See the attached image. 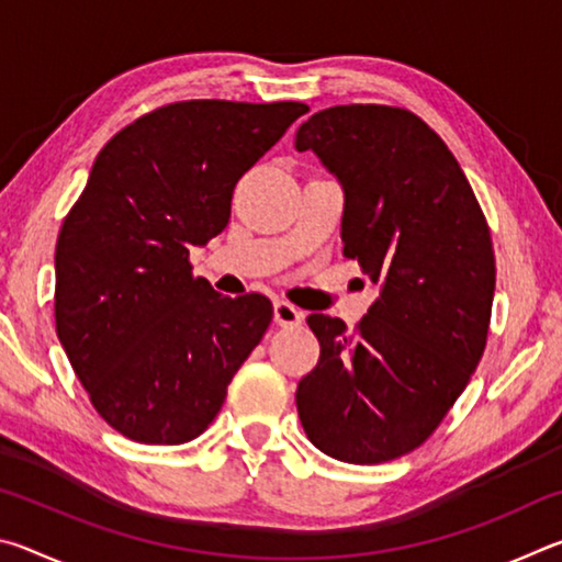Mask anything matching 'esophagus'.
I'll list each match as a JSON object with an SVG mask.
<instances>
[{
  "instance_id": "obj_1",
  "label": "esophagus",
  "mask_w": 562,
  "mask_h": 562,
  "mask_svg": "<svg viewBox=\"0 0 562 562\" xmlns=\"http://www.w3.org/2000/svg\"><path fill=\"white\" fill-rule=\"evenodd\" d=\"M272 312H274V325H280V327H297V325H302V319H304V312L294 307V304L284 302V300L274 302Z\"/></svg>"
}]
</instances>
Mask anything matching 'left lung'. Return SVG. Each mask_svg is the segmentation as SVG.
Listing matches in <instances>:
<instances>
[{
    "label": "left lung",
    "instance_id": "1",
    "mask_svg": "<svg viewBox=\"0 0 562 562\" xmlns=\"http://www.w3.org/2000/svg\"><path fill=\"white\" fill-rule=\"evenodd\" d=\"M345 190V255L382 284L355 331L310 315L319 361L297 386L307 439L347 463L422 446L486 349L496 258L459 160L416 113L349 103L297 128Z\"/></svg>",
    "mask_w": 562,
    "mask_h": 562
}]
</instances>
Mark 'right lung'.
<instances>
[{
  "instance_id": "obj_1",
  "label": "right lung",
  "mask_w": 562,
  "mask_h": 562,
  "mask_svg": "<svg viewBox=\"0 0 562 562\" xmlns=\"http://www.w3.org/2000/svg\"><path fill=\"white\" fill-rule=\"evenodd\" d=\"M310 106L178 101L121 128L56 240V335L103 422L138 443L193 441L272 322L223 297L190 247L225 231L237 180Z\"/></svg>"
}]
</instances>
